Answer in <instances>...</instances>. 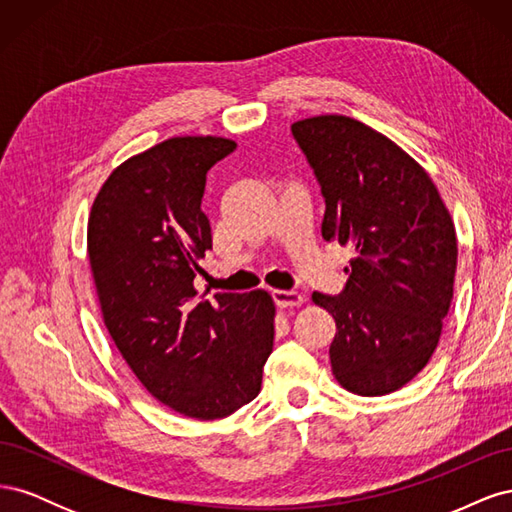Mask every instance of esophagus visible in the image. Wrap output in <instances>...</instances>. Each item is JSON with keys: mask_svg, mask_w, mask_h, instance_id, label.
Here are the masks:
<instances>
[{"mask_svg": "<svg viewBox=\"0 0 512 512\" xmlns=\"http://www.w3.org/2000/svg\"><path fill=\"white\" fill-rule=\"evenodd\" d=\"M273 301L280 307H299L303 294L299 290H273Z\"/></svg>", "mask_w": 512, "mask_h": 512, "instance_id": "obj_1", "label": "esophagus"}]
</instances>
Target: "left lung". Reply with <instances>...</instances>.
<instances>
[{
  "label": "left lung",
  "instance_id": "obj_1",
  "mask_svg": "<svg viewBox=\"0 0 512 512\" xmlns=\"http://www.w3.org/2000/svg\"><path fill=\"white\" fill-rule=\"evenodd\" d=\"M324 198V241L354 247L344 290L314 292L335 318L344 389L389 395L421 371L453 299L457 237L436 185L404 149L344 115L292 123Z\"/></svg>",
  "mask_w": 512,
  "mask_h": 512
}]
</instances>
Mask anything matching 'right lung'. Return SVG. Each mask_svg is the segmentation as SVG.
I'll return each mask as SVG.
<instances>
[{
  "mask_svg": "<svg viewBox=\"0 0 512 512\" xmlns=\"http://www.w3.org/2000/svg\"><path fill=\"white\" fill-rule=\"evenodd\" d=\"M237 149L220 136H175L117 166L98 192L87 252L108 333L145 389L175 412L213 421L260 393L273 350L271 294L196 297L211 250L209 168Z\"/></svg>",
  "mask_w": 512,
  "mask_h": 512,
  "instance_id": "add662e5",
  "label": "right lung"
}]
</instances>
